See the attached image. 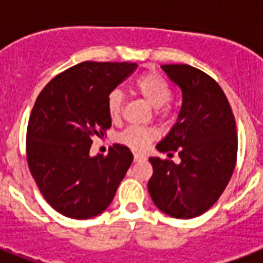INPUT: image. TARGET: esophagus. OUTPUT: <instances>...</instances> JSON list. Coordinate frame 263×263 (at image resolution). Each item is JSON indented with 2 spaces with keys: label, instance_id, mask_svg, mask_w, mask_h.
I'll list each match as a JSON object with an SVG mask.
<instances>
[{
  "label": "esophagus",
  "instance_id": "34e87169",
  "mask_svg": "<svg viewBox=\"0 0 263 263\" xmlns=\"http://www.w3.org/2000/svg\"><path fill=\"white\" fill-rule=\"evenodd\" d=\"M134 161H135V162H139V161H146V157L142 156V154H134Z\"/></svg>",
  "mask_w": 263,
  "mask_h": 263
}]
</instances>
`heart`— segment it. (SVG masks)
<instances>
[{"label":"heart","instance_id":"b5f03b06","mask_svg":"<svg viewBox=\"0 0 263 263\" xmlns=\"http://www.w3.org/2000/svg\"><path fill=\"white\" fill-rule=\"evenodd\" d=\"M134 87L150 106L158 109V110H160V107L165 106L172 97V90H171L168 82L162 76L154 73V72L142 73L135 80ZM106 109L111 120L120 119L121 111H123V94H121V91L115 90L107 95ZM154 138H156V134L150 129L132 127L121 132L119 140L128 147L134 148V150H143Z\"/></svg>","mask_w":263,"mask_h":263}]
</instances>
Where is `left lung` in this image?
<instances>
[{"mask_svg":"<svg viewBox=\"0 0 263 263\" xmlns=\"http://www.w3.org/2000/svg\"><path fill=\"white\" fill-rule=\"evenodd\" d=\"M161 68L181 91V107L157 150L179 152L180 164L150 157L154 173L147 187L161 212L188 220L212 208L228 185L236 164V124L224 91L210 76L185 64Z\"/></svg>","mask_w":263,"mask_h":263,"instance_id":"left-lung-1","label":"left lung"}]
</instances>
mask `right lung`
I'll return each mask as SVG.
<instances>
[{
  "mask_svg": "<svg viewBox=\"0 0 263 263\" xmlns=\"http://www.w3.org/2000/svg\"><path fill=\"white\" fill-rule=\"evenodd\" d=\"M136 63L86 61L41 91L27 128V161L47 203L63 216L87 220L106 210L134 160L113 144L106 157L90 156L92 135L110 128L107 95Z\"/></svg>",
  "mask_w": 263,
  "mask_h": 263,
  "instance_id": "1",
  "label": "right lung"
}]
</instances>
